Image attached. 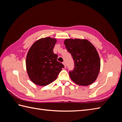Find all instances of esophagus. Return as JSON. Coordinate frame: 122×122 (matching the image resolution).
Masks as SVG:
<instances>
[{"mask_svg": "<svg viewBox=\"0 0 122 122\" xmlns=\"http://www.w3.org/2000/svg\"><path fill=\"white\" fill-rule=\"evenodd\" d=\"M63 64H64V67H65V68H66V62H65V61H63Z\"/></svg>", "mask_w": 122, "mask_h": 122, "instance_id": "1", "label": "esophagus"}]
</instances>
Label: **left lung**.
Returning a JSON list of instances; mask_svg holds the SVG:
<instances>
[{
    "label": "left lung",
    "instance_id": "obj_1",
    "mask_svg": "<svg viewBox=\"0 0 122 122\" xmlns=\"http://www.w3.org/2000/svg\"><path fill=\"white\" fill-rule=\"evenodd\" d=\"M64 45L74 60V68L69 71L71 80L87 86L97 79L100 69V60L96 49L87 40L68 39Z\"/></svg>",
    "mask_w": 122,
    "mask_h": 122
}]
</instances>
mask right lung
Returning <instances> with one entry per match:
<instances>
[{
    "label": "right lung",
    "instance_id": "obj_1",
    "mask_svg": "<svg viewBox=\"0 0 122 122\" xmlns=\"http://www.w3.org/2000/svg\"><path fill=\"white\" fill-rule=\"evenodd\" d=\"M56 40L50 37L36 41L28 51L26 67L30 80L36 84L46 86L54 81L64 68L53 53Z\"/></svg>",
    "mask_w": 122,
    "mask_h": 122
}]
</instances>
